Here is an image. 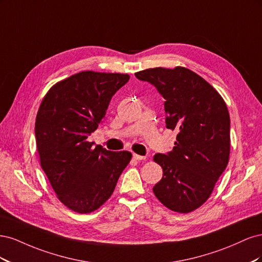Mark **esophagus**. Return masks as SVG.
I'll use <instances>...</instances> for the list:
<instances>
[{"mask_svg": "<svg viewBox=\"0 0 262 262\" xmlns=\"http://www.w3.org/2000/svg\"><path fill=\"white\" fill-rule=\"evenodd\" d=\"M133 158H134V160H137V161H144L146 157L142 156V155H138V154H133Z\"/></svg>", "mask_w": 262, "mask_h": 262, "instance_id": "34e87169", "label": "esophagus"}]
</instances>
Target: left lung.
<instances>
[{
    "label": "left lung",
    "mask_w": 262,
    "mask_h": 262,
    "mask_svg": "<svg viewBox=\"0 0 262 262\" xmlns=\"http://www.w3.org/2000/svg\"><path fill=\"white\" fill-rule=\"evenodd\" d=\"M165 99L166 128L178 132L167 154H155L163 178L156 198L169 210L189 213L209 199L226 168L231 120L225 101L201 76L186 68H154L136 73Z\"/></svg>",
    "instance_id": "8db88e82"
}]
</instances>
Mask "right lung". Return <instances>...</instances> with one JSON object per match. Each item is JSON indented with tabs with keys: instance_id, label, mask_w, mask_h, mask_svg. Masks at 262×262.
Returning a JSON list of instances; mask_svg holds the SVG:
<instances>
[{
	"instance_id": "add662e5",
	"label": "right lung",
	"mask_w": 262,
	"mask_h": 262,
	"mask_svg": "<svg viewBox=\"0 0 262 262\" xmlns=\"http://www.w3.org/2000/svg\"><path fill=\"white\" fill-rule=\"evenodd\" d=\"M129 78L84 71L53 85L39 107L35 134L41 168L59 200L77 213H91L109 199L132 157L87 141Z\"/></svg>"
}]
</instances>
